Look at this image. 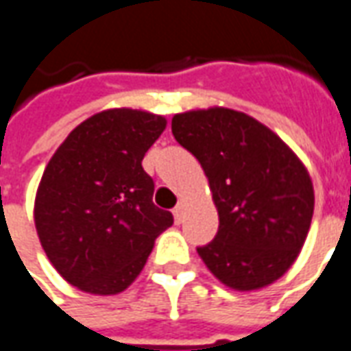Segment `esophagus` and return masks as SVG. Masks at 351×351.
<instances>
[{
	"label": "esophagus",
	"mask_w": 351,
	"mask_h": 351,
	"mask_svg": "<svg viewBox=\"0 0 351 351\" xmlns=\"http://www.w3.org/2000/svg\"><path fill=\"white\" fill-rule=\"evenodd\" d=\"M183 217H185V202H180L178 206L173 208V219H176V223H181Z\"/></svg>",
	"instance_id": "obj_1"
}]
</instances>
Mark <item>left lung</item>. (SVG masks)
Segmentation results:
<instances>
[{"instance_id": "8db88e82", "label": "left lung", "mask_w": 351, "mask_h": 351, "mask_svg": "<svg viewBox=\"0 0 351 351\" xmlns=\"http://www.w3.org/2000/svg\"><path fill=\"white\" fill-rule=\"evenodd\" d=\"M171 134L200 162L217 208L216 239L197 248L212 275L239 292L281 279L313 217L304 162L267 125L226 106L176 114Z\"/></svg>"}]
</instances>
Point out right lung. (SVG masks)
<instances>
[{"mask_svg": "<svg viewBox=\"0 0 351 351\" xmlns=\"http://www.w3.org/2000/svg\"><path fill=\"white\" fill-rule=\"evenodd\" d=\"M166 124L147 110L106 108L76 125L47 162L34 223L51 265L78 291H125L173 223L154 206V183L141 166Z\"/></svg>", "mask_w": 351, "mask_h": 351, "instance_id": "1", "label": "right lung"}]
</instances>
